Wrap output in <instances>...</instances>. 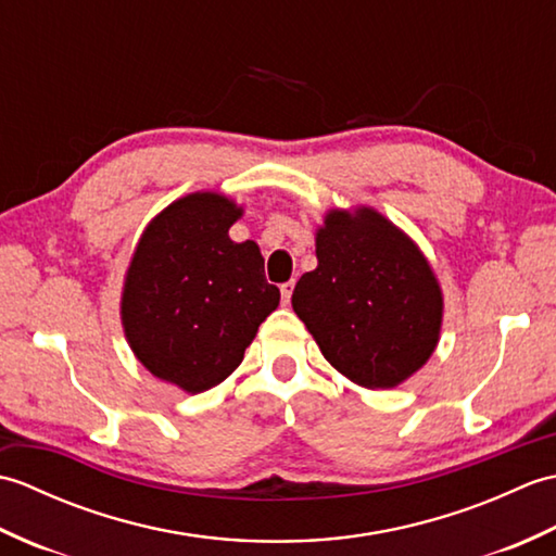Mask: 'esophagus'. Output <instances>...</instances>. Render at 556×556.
<instances>
[{
  "label": "esophagus",
  "mask_w": 556,
  "mask_h": 556,
  "mask_svg": "<svg viewBox=\"0 0 556 556\" xmlns=\"http://www.w3.org/2000/svg\"><path fill=\"white\" fill-rule=\"evenodd\" d=\"M293 287H296V279H289V281H285V285L279 287V289H281V301H285V303H289V301H291Z\"/></svg>",
  "instance_id": "1"
}]
</instances>
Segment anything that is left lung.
<instances>
[{
  "instance_id": "left-lung-1",
  "label": "left lung",
  "mask_w": 556,
  "mask_h": 556,
  "mask_svg": "<svg viewBox=\"0 0 556 556\" xmlns=\"http://www.w3.org/2000/svg\"><path fill=\"white\" fill-rule=\"evenodd\" d=\"M315 253L291 305L323 356L368 389L396 387L422 368L440 337L442 291L418 248L363 207L356 217L329 212Z\"/></svg>"
}]
</instances>
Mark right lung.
<instances>
[{
	"mask_svg": "<svg viewBox=\"0 0 556 556\" xmlns=\"http://www.w3.org/2000/svg\"><path fill=\"white\" fill-rule=\"evenodd\" d=\"M239 217L217 193L176 200L150 222L126 275L122 320L136 358L191 394L239 368L279 305L260 248L229 239Z\"/></svg>",
	"mask_w": 556,
	"mask_h": 556,
	"instance_id": "right-lung-1",
	"label": "right lung"
}]
</instances>
